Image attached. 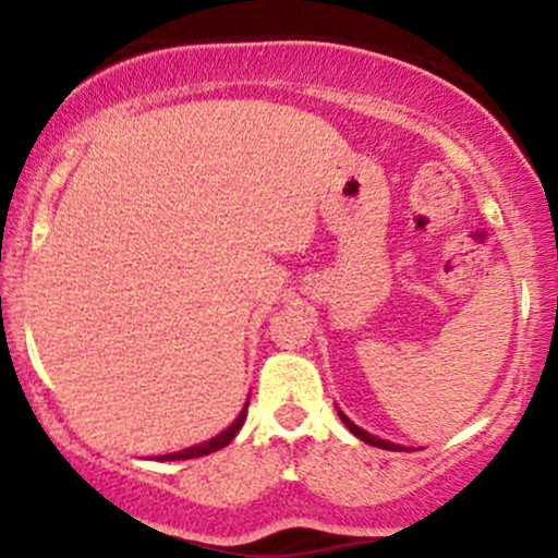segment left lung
<instances>
[{"label":"left lung","instance_id":"obj_1","mask_svg":"<svg viewBox=\"0 0 558 558\" xmlns=\"http://www.w3.org/2000/svg\"><path fill=\"white\" fill-rule=\"evenodd\" d=\"M338 417H341V420H343V425H345V427H349V430H351V433H354V435H356V438H360V440H364V444H369V446H377V448H386V451H399V448H401V446L390 444V440L375 438V435H369L367 430H362V427H356V425H354V422H351L349 417H345V414L341 412V409H338Z\"/></svg>","mask_w":558,"mask_h":558}]
</instances>
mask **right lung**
<instances>
[{"mask_svg":"<svg viewBox=\"0 0 558 558\" xmlns=\"http://www.w3.org/2000/svg\"><path fill=\"white\" fill-rule=\"evenodd\" d=\"M248 407V401H246ZM246 407L241 409L239 417L233 420V425L228 427V430H222L220 435H215L213 440H207V444H198V446H191V448H183V451H175V453H165V457H159V462H181V459H196V457H207V453L213 451H220V448H226L230 440L235 438V433L241 430L243 420H246Z\"/></svg>","mask_w":558,"mask_h":558,"instance_id":"right-lung-1","label":"right lung"}]
</instances>
